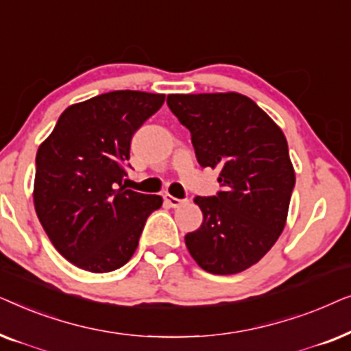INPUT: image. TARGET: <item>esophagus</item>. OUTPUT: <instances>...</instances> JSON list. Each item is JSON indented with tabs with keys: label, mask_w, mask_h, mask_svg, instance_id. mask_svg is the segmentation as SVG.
Wrapping results in <instances>:
<instances>
[{
	"label": "esophagus",
	"mask_w": 351,
	"mask_h": 351,
	"mask_svg": "<svg viewBox=\"0 0 351 351\" xmlns=\"http://www.w3.org/2000/svg\"><path fill=\"white\" fill-rule=\"evenodd\" d=\"M165 201L167 204L171 206V208H179L184 203H186V199H180V198H176V196H171V195H165Z\"/></svg>",
	"instance_id": "34e87169"
}]
</instances>
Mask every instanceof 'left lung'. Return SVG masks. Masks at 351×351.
<instances>
[{
	"instance_id": "1",
	"label": "left lung",
	"mask_w": 351,
	"mask_h": 351,
	"mask_svg": "<svg viewBox=\"0 0 351 351\" xmlns=\"http://www.w3.org/2000/svg\"><path fill=\"white\" fill-rule=\"evenodd\" d=\"M167 107L190 131L199 166L220 171L217 195L195 198L203 223L185 234L186 247L213 275L244 271L285 228L295 185L285 134L237 93L171 94Z\"/></svg>"
}]
</instances>
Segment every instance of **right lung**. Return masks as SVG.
<instances>
[{
    "label": "right lung",
    "instance_id": "right-lung-1",
    "mask_svg": "<svg viewBox=\"0 0 351 351\" xmlns=\"http://www.w3.org/2000/svg\"><path fill=\"white\" fill-rule=\"evenodd\" d=\"M165 94L113 90L75 104L36 153L35 209L54 247L93 273L123 267L162 198L123 186L132 136ZM131 167V165H128Z\"/></svg>",
    "mask_w": 351,
    "mask_h": 351
}]
</instances>
